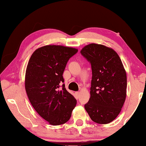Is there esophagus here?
<instances>
[{
    "instance_id": "obj_1",
    "label": "esophagus",
    "mask_w": 146,
    "mask_h": 146,
    "mask_svg": "<svg viewBox=\"0 0 146 146\" xmlns=\"http://www.w3.org/2000/svg\"><path fill=\"white\" fill-rule=\"evenodd\" d=\"M75 96H76V98L77 99L79 98V97H80V92H75Z\"/></svg>"
}]
</instances>
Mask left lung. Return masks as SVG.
<instances>
[{"mask_svg":"<svg viewBox=\"0 0 146 146\" xmlns=\"http://www.w3.org/2000/svg\"><path fill=\"white\" fill-rule=\"evenodd\" d=\"M80 53L92 71L90 98L85 108L94 122L107 124L118 116L125 100V69L117 52L104 45L90 44Z\"/></svg>","mask_w":146,"mask_h":146,"instance_id":"8db88e82","label":"left lung"}]
</instances>
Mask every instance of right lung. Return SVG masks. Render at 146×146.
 Returning a JSON list of instances; mask_svg holds the SVG:
<instances>
[{
	"instance_id": "right-lung-1",
	"label": "right lung",
	"mask_w": 146,
	"mask_h": 146,
	"mask_svg": "<svg viewBox=\"0 0 146 146\" xmlns=\"http://www.w3.org/2000/svg\"><path fill=\"white\" fill-rule=\"evenodd\" d=\"M77 52L75 48L63 46H45L33 52L27 64V97L37 113L51 125L68 122L76 105L75 98L61 84L68 61Z\"/></svg>"
}]
</instances>
